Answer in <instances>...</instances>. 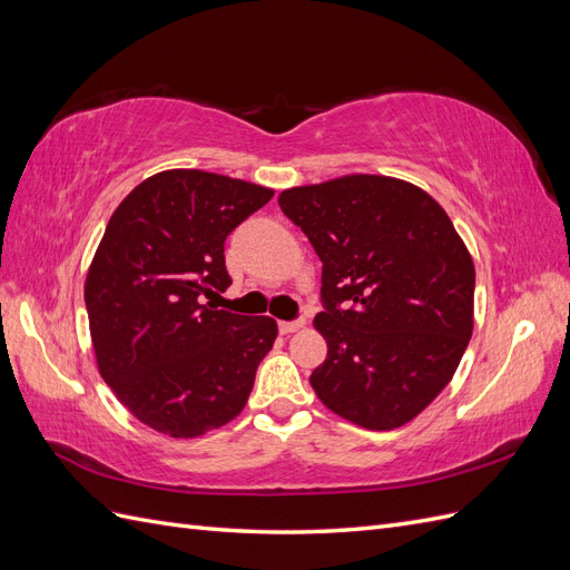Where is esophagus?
Masks as SVG:
<instances>
[{
	"mask_svg": "<svg viewBox=\"0 0 570 570\" xmlns=\"http://www.w3.org/2000/svg\"><path fill=\"white\" fill-rule=\"evenodd\" d=\"M304 325H306V321H304V318H297V321H281V323H278V327H281V333H283V335L297 333V331H302Z\"/></svg>",
	"mask_w": 570,
	"mask_h": 570,
	"instance_id": "esophagus-1",
	"label": "esophagus"
}]
</instances>
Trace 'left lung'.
<instances>
[{
    "label": "left lung",
    "instance_id": "8db88e82",
    "mask_svg": "<svg viewBox=\"0 0 570 570\" xmlns=\"http://www.w3.org/2000/svg\"><path fill=\"white\" fill-rule=\"evenodd\" d=\"M278 204L323 262L314 327L327 356L308 377L318 400L366 430L413 421L450 385L473 333L475 266L454 223L390 176L289 187Z\"/></svg>",
    "mask_w": 570,
    "mask_h": 570
}]
</instances>
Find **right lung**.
<instances>
[{"label": "right lung", "mask_w": 570, "mask_h": 570, "mask_svg": "<svg viewBox=\"0 0 570 570\" xmlns=\"http://www.w3.org/2000/svg\"><path fill=\"white\" fill-rule=\"evenodd\" d=\"M273 189L170 168L118 204L85 278L99 375L137 421L193 440L245 409L278 337L271 316L216 308L230 287L223 243Z\"/></svg>", "instance_id": "1"}]
</instances>
